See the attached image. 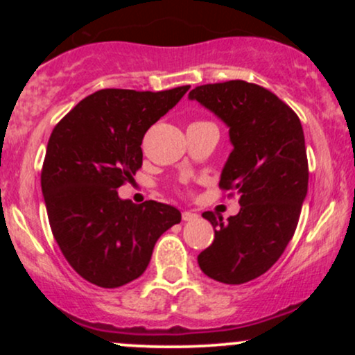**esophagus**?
Returning a JSON list of instances; mask_svg holds the SVG:
<instances>
[{
	"instance_id": "obj_1",
	"label": "esophagus",
	"mask_w": 355,
	"mask_h": 355,
	"mask_svg": "<svg viewBox=\"0 0 355 355\" xmlns=\"http://www.w3.org/2000/svg\"><path fill=\"white\" fill-rule=\"evenodd\" d=\"M198 215L193 214V211H183L182 214V218L183 222H191V220H197Z\"/></svg>"
}]
</instances>
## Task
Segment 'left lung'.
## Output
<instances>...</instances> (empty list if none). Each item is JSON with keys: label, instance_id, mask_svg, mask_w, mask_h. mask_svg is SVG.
I'll use <instances>...</instances> for the list:
<instances>
[{"label": "left lung", "instance_id": "left-lung-1", "mask_svg": "<svg viewBox=\"0 0 355 355\" xmlns=\"http://www.w3.org/2000/svg\"><path fill=\"white\" fill-rule=\"evenodd\" d=\"M189 98L229 125L234 150L218 187L240 203L229 222L203 211L215 235L198 266L217 282H250L280 259L299 223L309 183L302 125L275 93L243 80L200 85Z\"/></svg>", "mask_w": 355, "mask_h": 355}]
</instances>
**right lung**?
I'll use <instances>...</instances> for the list:
<instances>
[{
	"mask_svg": "<svg viewBox=\"0 0 355 355\" xmlns=\"http://www.w3.org/2000/svg\"><path fill=\"white\" fill-rule=\"evenodd\" d=\"M189 88L98 89L53 128L42 168L48 220L61 254L89 284L116 288L138 279L160 235L180 223L175 207L135 205L116 189L141 168L146 130Z\"/></svg>",
	"mask_w": 355,
	"mask_h": 355,
	"instance_id": "right-lung-1",
	"label": "right lung"
}]
</instances>
